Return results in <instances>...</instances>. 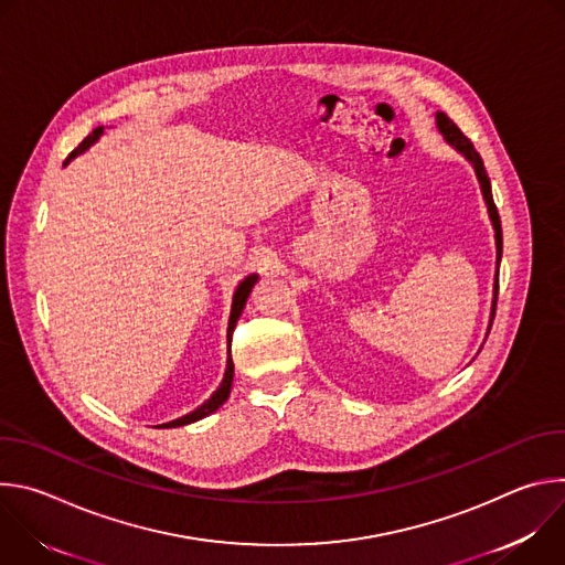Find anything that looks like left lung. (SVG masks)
<instances>
[{
    "instance_id": "obj_1",
    "label": "left lung",
    "mask_w": 565,
    "mask_h": 565,
    "mask_svg": "<svg viewBox=\"0 0 565 565\" xmlns=\"http://www.w3.org/2000/svg\"><path fill=\"white\" fill-rule=\"evenodd\" d=\"M436 127L438 131L443 134L445 142L449 147H454L458 153L465 156V160H469V166L473 168L476 172V179H478V185H480V192H482V201H486L488 205V214H490V221H492V227H494V241H497V273H494V297H492V312H490V324H488V333L492 329V319H494V312H497V297H499V266H501V257H503V232H501V218H499V210L494 205V196H492V183H490V177L486 172V166H482V158L480 153L473 149L471 140L447 118V114L443 111H436ZM486 333V338H488Z\"/></svg>"
}]
</instances>
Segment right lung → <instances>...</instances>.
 <instances>
[{"mask_svg":"<svg viewBox=\"0 0 565 565\" xmlns=\"http://www.w3.org/2000/svg\"><path fill=\"white\" fill-rule=\"evenodd\" d=\"M105 134V127H98V129H94L83 142L77 145V149H73L71 151V156H68V160L71 158H75V156H79V153H85L94 142H98V138ZM66 160V163H68ZM64 163V166H66ZM259 281V275L257 273H253V275H248V277H244L238 281V286H236V290H234V295H232V306H230V319H227V362H225V373H223V380H221V384H218V388L203 402L201 407H196L194 412H190V414H185V416H181V418H177V420H172V423H163V425H158V429H170V427H183V425H192V423H196V420H201V418H205V416H210V414H214L223 402L230 397V388H232V380H234V364H232V353H230V344H232V331H234V327H236V321H238V317H241V312H244V308H246V301H248V297H250V292H253V288H255V284Z\"/></svg>","mask_w":565,"mask_h":565,"instance_id":"1","label":"right lung"}]
</instances>
